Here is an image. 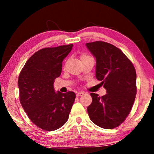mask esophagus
Instances as JSON below:
<instances>
[{"label": "esophagus", "instance_id": "34e87169", "mask_svg": "<svg viewBox=\"0 0 154 154\" xmlns=\"http://www.w3.org/2000/svg\"><path fill=\"white\" fill-rule=\"evenodd\" d=\"M83 94H84V92H77L76 94V96H77V97H79V96H83Z\"/></svg>", "mask_w": 154, "mask_h": 154}]
</instances>
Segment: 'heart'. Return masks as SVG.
<instances>
[{
  "label": "heart",
  "instance_id": "b5f03b06",
  "mask_svg": "<svg viewBox=\"0 0 154 154\" xmlns=\"http://www.w3.org/2000/svg\"><path fill=\"white\" fill-rule=\"evenodd\" d=\"M87 57H89V56L86 55V54H83V55L81 56V59L84 58H87Z\"/></svg>",
  "mask_w": 154,
  "mask_h": 154
}]
</instances>
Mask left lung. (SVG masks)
<instances>
[{
	"label": "left lung",
	"instance_id": "left-lung-1",
	"mask_svg": "<svg viewBox=\"0 0 154 154\" xmlns=\"http://www.w3.org/2000/svg\"><path fill=\"white\" fill-rule=\"evenodd\" d=\"M96 58V77L106 94L90 93L92 102L88 106L91 120L99 127H118L128 116L137 94V74L131 61L120 49L104 41L85 44Z\"/></svg>",
	"mask_w": 154,
	"mask_h": 154
}]
</instances>
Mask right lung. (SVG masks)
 <instances>
[{
    "mask_svg": "<svg viewBox=\"0 0 154 154\" xmlns=\"http://www.w3.org/2000/svg\"><path fill=\"white\" fill-rule=\"evenodd\" d=\"M73 45L47 48L26 62L18 78L20 100L28 118L40 128L52 131L67 122L76 95L55 92L54 82L62 72L63 60Z\"/></svg>",
    "mask_w": 154,
    "mask_h": 154,
    "instance_id": "obj_1",
    "label": "right lung"
}]
</instances>
